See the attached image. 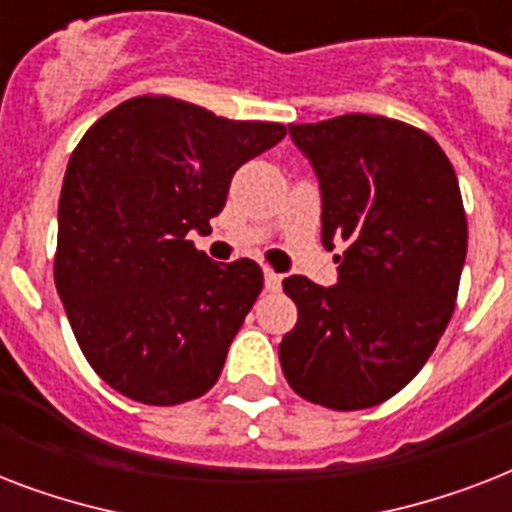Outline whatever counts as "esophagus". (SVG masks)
<instances>
[{"mask_svg": "<svg viewBox=\"0 0 512 512\" xmlns=\"http://www.w3.org/2000/svg\"><path fill=\"white\" fill-rule=\"evenodd\" d=\"M265 289H268V292H279V289H281V273L271 271V268H265Z\"/></svg>", "mask_w": 512, "mask_h": 512, "instance_id": "34e87169", "label": "esophagus"}]
</instances>
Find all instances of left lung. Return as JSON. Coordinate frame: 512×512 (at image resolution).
Returning a JSON list of instances; mask_svg holds the SVG:
<instances>
[{
    "mask_svg": "<svg viewBox=\"0 0 512 512\" xmlns=\"http://www.w3.org/2000/svg\"><path fill=\"white\" fill-rule=\"evenodd\" d=\"M321 188V244L335 287L284 279L297 324L279 345L305 401L353 412L396 396L454 313L468 220L452 162L417 127L369 114L289 124Z\"/></svg>",
    "mask_w": 512,
    "mask_h": 512,
    "instance_id": "8db88e82",
    "label": "left lung"
}]
</instances>
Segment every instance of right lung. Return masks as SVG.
Segmentation results:
<instances>
[{
  "instance_id": "right-lung-1",
  "label": "right lung",
  "mask_w": 512,
  "mask_h": 512,
  "mask_svg": "<svg viewBox=\"0 0 512 512\" xmlns=\"http://www.w3.org/2000/svg\"><path fill=\"white\" fill-rule=\"evenodd\" d=\"M287 135L175 98L124 100L100 116L63 177L55 287L90 366L122 396L172 406L223 372L263 289L255 260L215 263L207 233L241 164Z\"/></svg>"
}]
</instances>
